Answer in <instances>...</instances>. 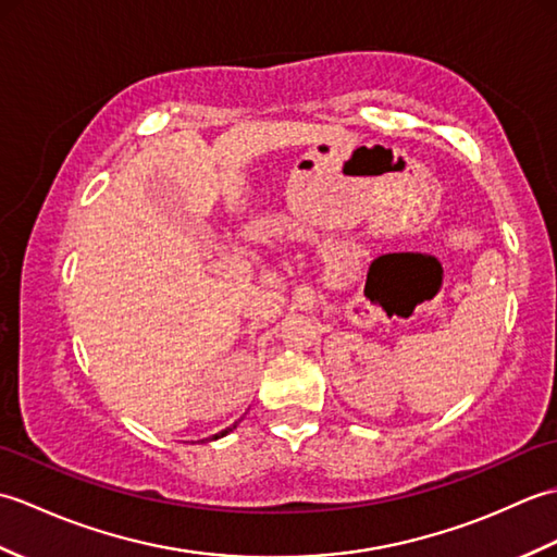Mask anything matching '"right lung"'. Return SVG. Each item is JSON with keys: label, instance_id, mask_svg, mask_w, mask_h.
I'll list each match as a JSON object with an SVG mask.
<instances>
[{"label": "right lung", "instance_id": "obj_1", "mask_svg": "<svg viewBox=\"0 0 557 557\" xmlns=\"http://www.w3.org/2000/svg\"><path fill=\"white\" fill-rule=\"evenodd\" d=\"M239 421H242V419H239ZM239 421H234V423L230 425V429H224V431H220V433L212 435V441H218V437H224V435H227V433H232V431L236 429V425H239Z\"/></svg>", "mask_w": 557, "mask_h": 557}]
</instances>
